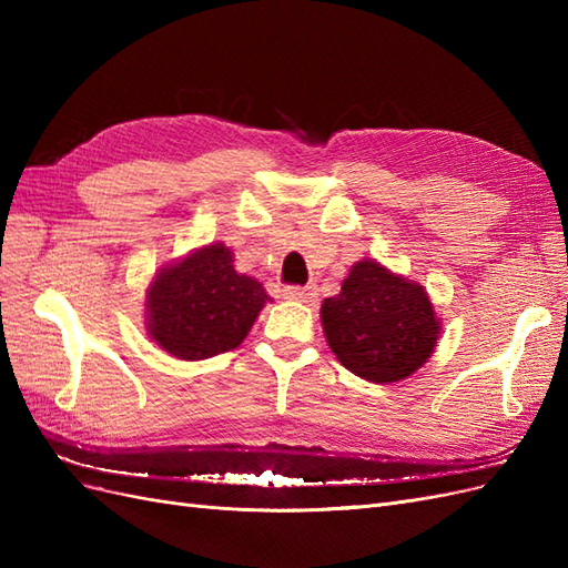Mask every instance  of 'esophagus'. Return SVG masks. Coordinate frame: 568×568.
I'll return each instance as SVG.
<instances>
[{"instance_id":"34e87169","label":"esophagus","mask_w":568,"mask_h":568,"mask_svg":"<svg viewBox=\"0 0 568 568\" xmlns=\"http://www.w3.org/2000/svg\"><path fill=\"white\" fill-rule=\"evenodd\" d=\"M284 298L311 303V301L317 298V288L315 286H286L284 288Z\"/></svg>"}]
</instances>
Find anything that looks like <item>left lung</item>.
Wrapping results in <instances>:
<instances>
[{
    "mask_svg": "<svg viewBox=\"0 0 568 568\" xmlns=\"http://www.w3.org/2000/svg\"><path fill=\"white\" fill-rule=\"evenodd\" d=\"M338 363L372 384L403 382L434 355L440 317L426 288L376 263L357 261L341 291L320 307Z\"/></svg>",
    "mask_w": 568,
    "mask_h": 568,
    "instance_id": "8db88e82",
    "label": "left lung"
}]
</instances>
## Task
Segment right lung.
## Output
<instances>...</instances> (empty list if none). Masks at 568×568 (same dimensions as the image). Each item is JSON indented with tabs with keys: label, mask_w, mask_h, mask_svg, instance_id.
Segmentation results:
<instances>
[{
	"label": "right lung",
	"mask_w": 568,
	"mask_h": 568,
	"mask_svg": "<svg viewBox=\"0 0 568 568\" xmlns=\"http://www.w3.org/2000/svg\"><path fill=\"white\" fill-rule=\"evenodd\" d=\"M270 301L261 282L236 272L232 248L213 242L153 274L144 324L161 351L194 363L234 351Z\"/></svg>",
	"instance_id": "right-lung-1"
}]
</instances>
